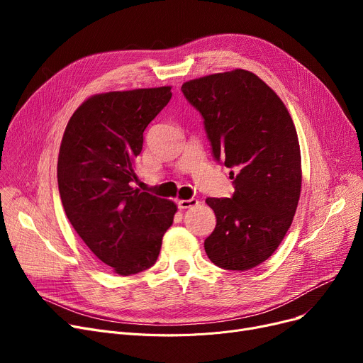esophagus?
<instances>
[{
    "label": "esophagus",
    "mask_w": 363,
    "mask_h": 363,
    "mask_svg": "<svg viewBox=\"0 0 363 363\" xmlns=\"http://www.w3.org/2000/svg\"><path fill=\"white\" fill-rule=\"evenodd\" d=\"M199 204V200L196 199H189V200H179L178 201V207L179 208H189V207H194Z\"/></svg>",
    "instance_id": "obj_1"
}]
</instances>
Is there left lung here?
Instances as JSON below:
<instances>
[{"label":"left lung","instance_id":"8db88e82","mask_svg":"<svg viewBox=\"0 0 363 363\" xmlns=\"http://www.w3.org/2000/svg\"><path fill=\"white\" fill-rule=\"evenodd\" d=\"M216 162L231 167V199H207L216 215L204 250L216 266L247 271L269 259L291 226L301 189L296 126L278 95L249 70L185 82Z\"/></svg>","mask_w":363,"mask_h":363}]
</instances>
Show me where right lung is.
Returning a JSON list of instances; mask_svg holds the SVG:
<instances>
[{"instance_id":"1","label":"right lung","mask_w":363,"mask_h":363,"mask_svg":"<svg viewBox=\"0 0 363 363\" xmlns=\"http://www.w3.org/2000/svg\"><path fill=\"white\" fill-rule=\"evenodd\" d=\"M170 86L94 95L70 118L57 181L66 216L88 249L119 275L156 263L177 204L133 188L144 130L169 103Z\"/></svg>"}]
</instances>
